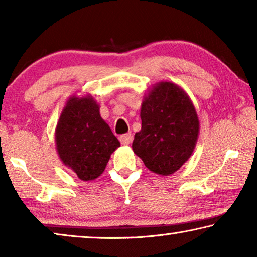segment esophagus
I'll use <instances>...</instances> for the list:
<instances>
[{
	"instance_id": "obj_1",
	"label": "esophagus",
	"mask_w": 257,
	"mask_h": 257,
	"mask_svg": "<svg viewBox=\"0 0 257 257\" xmlns=\"http://www.w3.org/2000/svg\"><path fill=\"white\" fill-rule=\"evenodd\" d=\"M132 141H133V136H132V134H130V133L121 135V136H120V142H121V144H122V145H128V144H130V143H132Z\"/></svg>"
}]
</instances>
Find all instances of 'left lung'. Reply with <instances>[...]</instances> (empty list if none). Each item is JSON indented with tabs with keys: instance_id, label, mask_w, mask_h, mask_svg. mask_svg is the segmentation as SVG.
<instances>
[{
	"instance_id": "left-lung-1",
	"label": "left lung",
	"mask_w": 257,
	"mask_h": 257,
	"mask_svg": "<svg viewBox=\"0 0 257 257\" xmlns=\"http://www.w3.org/2000/svg\"><path fill=\"white\" fill-rule=\"evenodd\" d=\"M141 119L134 153L156 175L179 170L193 154L199 134L196 108L187 93L171 81L158 82L145 94Z\"/></svg>"
}]
</instances>
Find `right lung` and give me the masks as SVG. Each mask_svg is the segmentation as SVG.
<instances>
[{
  "label": "right lung",
  "instance_id": "right-lung-1",
  "mask_svg": "<svg viewBox=\"0 0 257 257\" xmlns=\"http://www.w3.org/2000/svg\"><path fill=\"white\" fill-rule=\"evenodd\" d=\"M55 145L62 163L82 181L102 175L120 142L99 114L92 95H72L55 128Z\"/></svg>",
  "mask_w": 257,
  "mask_h": 257
}]
</instances>
